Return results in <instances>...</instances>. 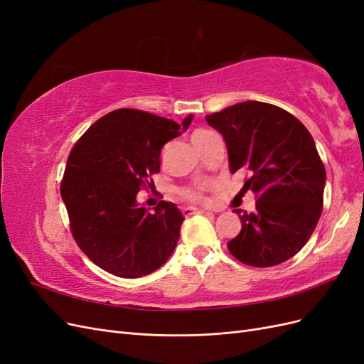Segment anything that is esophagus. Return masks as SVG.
<instances>
[{"label":"esophagus","mask_w":364,"mask_h":364,"mask_svg":"<svg viewBox=\"0 0 364 364\" xmlns=\"http://www.w3.org/2000/svg\"><path fill=\"white\" fill-rule=\"evenodd\" d=\"M183 215L190 217V215H194V214H209L208 211H205V209H200V208H194V206H188V208H183L182 209Z\"/></svg>","instance_id":"34e87169"}]
</instances>
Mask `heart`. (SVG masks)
<instances>
[{
	"instance_id": "obj_1",
	"label": "heart",
	"mask_w": 364,
	"mask_h": 364,
	"mask_svg": "<svg viewBox=\"0 0 364 364\" xmlns=\"http://www.w3.org/2000/svg\"><path fill=\"white\" fill-rule=\"evenodd\" d=\"M199 134V132H197ZM208 188V186H196V188H191V190H186L185 191V196L188 197V199L191 200H197V202H205V196H203V191Z\"/></svg>"
}]
</instances>
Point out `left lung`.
<instances>
[{
    "label": "left lung",
    "instance_id": "left-lung-1",
    "mask_svg": "<svg viewBox=\"0 0 364 364\" xmlns=\"http://www.w3.org/2000/svg\"><path fill=\"white\" fill-rule=\"evenodd\" d=\"M205 119L226 142L230 173L250 170L245 188L258 197L253 213L235 209L241 230L229 252L253 267L290 259L310 240L323 206L326 173L310 132L284 109L252 100Z\"/></svg>",
    "mask_w": 364,
    "mask_h": 364
}]
</instances>
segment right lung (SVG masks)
<instances>
[{
	"mask_svg": "<svg viewBox=\"0 0 364 364\" xmlns=\"http://www.w3.org/2000/svg\"><path fill=\"white\" fill-rule=\"evenodd\" d=\"M193 118L178 124L136 109H117L77 141L60 194L74 240L98 267L132 279L158 270L171 257L183 214L165 200L150 211L138 202V193L149 176L159 173L162 146L182 135Z\"/></svg>",
	"mask_w": 364,
	"mask_h": 364,
	"instance_id": "obj_1",
	"label": "right lung"
}]
</instances>
